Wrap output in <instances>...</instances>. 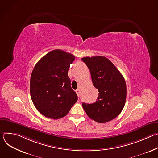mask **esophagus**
I'll return each instance as SVG.
<instances>
[{"label":"esophagus","instance_id":"34e87169","mask_svg":"<svg viewBox=\"0 0 158 158\" xmlns=\"http://www.w3.org/2000/svg\"><path fill=\"white\" fill-rule=\"evenodd\" d=\"M76 93H77V96H78V97H79V89L76 90Z\"/></svg>","mask_w":158,"mask_h":158}]
</instances>
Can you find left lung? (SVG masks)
I'll return each mask as SVG.
<instances>
[{"label":"left lung","instance_id":"left-lung-1","mask_svg":"<svg viewBox=\"0 0 158 158\" xmlns=\"http://www.w3.org/2000/svg\"><path fill=\"white\" fill-rule=\"evenodd\" d=\"M91 73L94 86L98 89L96 102L82 103L87 115L94 121L104 123L118 116L125 105L126 84L116 66L103 56L82 58Z\"/></svg>","mask_w":158,"mask_h":158}]
</instances>
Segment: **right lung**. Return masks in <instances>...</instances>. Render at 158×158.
<instances>
[{
    "instance_id": "obj_1",
    "label": "right lung",
    "mask_w": 158,
    "mask_h": 158,
    "mask_svg": "<svg viewBox=\"0 0 158 158\" xmlns=\"http://www.w3.org/2000/svg\"><path fill=\"white\" fill-rule=\"evenodd\" d=\"M75 56L53 50L35 64L30 81V93L35 108L45 117L58 119L65 116L77 101L67 75Z\"/></svg>"
}]
</instances>
